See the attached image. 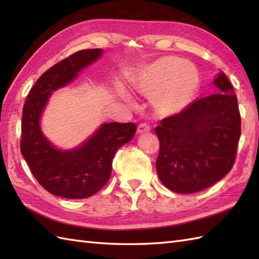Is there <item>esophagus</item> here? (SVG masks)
Instances as JSON below:
<instances>
[{"label": "esophagus", "instance_id": "34e87169", "mask_svg": "<svg viewBox=\"0 0 259 259\" xmlns=\"http://www.w3.org/2000/svg\"><path fill=\"white\" fill-rule=\"evenodd\" d=\"M150 125L146 123V122H142L138 125V128H137V133L138 134H145V133H148V131H150Z\"/></svg>", "mask_w": 259, "mask_h": 259}]
</instances>
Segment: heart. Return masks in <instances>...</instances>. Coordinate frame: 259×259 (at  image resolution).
I'll return each mask as SVG.
<instances>
[{"instance_id":"b5f03b06","label":"heart","mask_w":259,"mask_h":259,"mask_svg":"<svg viewBox=\"0 0 259 259\" xmlns=\"http://www.w3.org/2000/svg\"><path fill=\"white\" fill-rule=\"evenodd\" d=\"M199 74L194 65L177 58H162L148 65L133 81L135 92L153 98V107L168 117L188 106L199 88Z\"/></svg>"}]
</instances>
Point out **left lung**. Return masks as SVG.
Segmentation results:
<instances>
[{"label": "left lung", "mask_w": 259, "mask_h": 259, "mask_svg": "<svg viewBox=\"0 0 259 259\" xmlns=\"http://www.w3.org/2000/svg\"><path fill=\"white\" fill-rule=\"evenodd\" d=\"M217 93L196 99L156 128L159 179L171 191L194 194L232 170L241 123L237 97L224 72L214 78Z\"/></svg>", "instance_id": "1"}]
</instances>
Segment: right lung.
<instances>
[{
  "instance_id": "1",
  "label": "right lung",
  "mask_w": 259,
  "mask_h": 259,
  "mask_svg": "<svg viewBox=\"0 0 259 259\" xmlns=\"http://www.w3.org/2000/svg\"><path fill=\"white\" fill-rule=\"evenodd\" d=\"M102 49L78 51L47 70L26 97L21 124V153L47 191L69 199L89 198L108 183L119 148L136 134L133 122L102 124L83 145L70 151L54 148L42 135L40 117L51 92L72 81L101 56Z\"/></svg>"
}]
</instances>
